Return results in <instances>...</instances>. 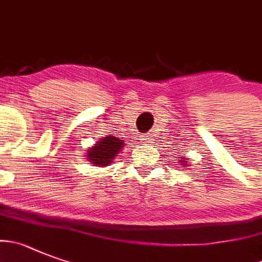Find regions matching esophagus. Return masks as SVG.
Here are the masks:
<instances>
[{
	"instance_id": "obj_1",
	"label": "esophagus",
	"mask_w": 262,
	"mask_h": 262,
	"mask_svg": "<svg viewBox=\"0 0 262 262\" xmlns=\"http://www.w3.org/2000/svg\"><path fill=\"white\" fill-rule=\"evenodd\" d=\"M141 140H143V141H141V143H150V141H149V136H145V138H143V139H141Z\"/></svg>"
}]
</instances>
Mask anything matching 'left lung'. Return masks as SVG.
Instances as JSON below:
<instances>
[{"label":"left lung","mask_w":262,"mask_h":262,"mask_svg":"<svg viewBox=\"0 0 262 262\" xmlns=\"http://www.w3.org/2000/svg\"><path fill=\"white\" fill-rule=\"evenodd\" d=\"M179 160H181L182 162H183V164H182V165H186V162H188V161H184V158H179ZM187 165H188V164H187Z\"/></svg>","instance_id":"8db88e82"}]
</instances>
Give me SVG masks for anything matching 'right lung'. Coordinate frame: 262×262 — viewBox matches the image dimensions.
<instances>
[{
	"mask_svg": "<svg viewBox=\"0 0 262 262\" xmlns=\"http://www.w3.org/2000/svg\"><path fill=\"white\" fill-rule=\"evenodd\" d=\"M123 145V140L113 135H107L105 138L98 139L96 144L88 148L85 157H87L88 162L95 166H109L110 164L114 162L115 157L119 155Z\"/></svg>",
	"mask_w": 262,
	"mask_h": 262,
	"instance_id": "1",
	"label": "right lung"
}]
</instances>
